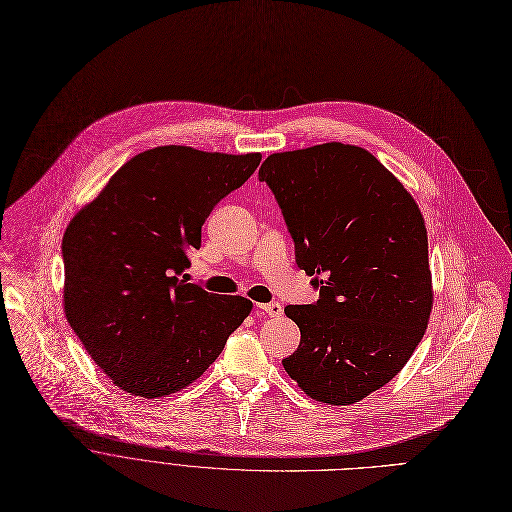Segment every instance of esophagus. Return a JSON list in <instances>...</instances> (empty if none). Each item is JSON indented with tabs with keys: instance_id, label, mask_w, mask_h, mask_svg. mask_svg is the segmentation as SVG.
I'll return each instance as SVG.
<instances>
[{
	"instance_id": "obj_1",
	"label": "esophagus",
	"mask_w": 512,
	"mask_h": 512,
	"mask_svg": "<svg viewBox=\"0 0 512 512\" xmlns=\"http://www.w3.org/2000/svg\"><path fill=\"white\" fill-rule=\"evenodd\" d=\"M258 311L266 313L268 317H280L282 315V304L280 302H266V304H256Z\"/></svg>"
}]
</instances>
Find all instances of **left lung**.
I'll list each match as a JSON object with an SVG mask.
<instances>
[{"instance_id": "1", "label": "left lung", "mask_w": 512, "mask_h": 512, "mask_svg": "<svg viewBox=\"0 0 512 512\" xmlns=\"http://www.w3.org/2000/svg\"><path fill=\"white\" fill-rule=\"evenodd\" d=\"M258 179L274 193L298 268L319 290L317 302L284 309L300 345L282 365L313 399L355 403L401 371L428 327L420 208L369 151L343 143L274 153Z\"/></svg>"}]
</instances>
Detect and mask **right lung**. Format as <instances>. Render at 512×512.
Instances as JSON below:
<instances>
[{
  "label": "right lung",
  "instance_id": "add662e5",
  "mask_svg": "<svg viewBox=\"0 0 512 512\" xmlns=\"http://www.w3.org/2000/svg\"><path fill=\"white\" fill-rule=\"evenodd\" d=\"M167 145L135 155L68 224L66 319L117 387L147 399L195 381L244 323L252 302L181 279L201 226L260 165Z\"/></svg>",
  "mask_w": 512,
  "mask_h": 512
}]
</instances>
